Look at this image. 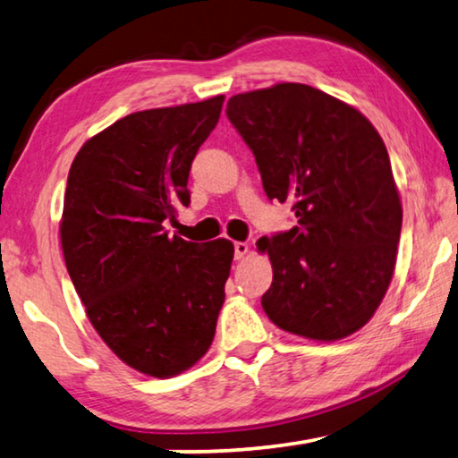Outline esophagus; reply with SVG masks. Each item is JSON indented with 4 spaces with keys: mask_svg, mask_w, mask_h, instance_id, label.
<instances>
[{
    "mask_svg": "<svg viewBox=\"0 0 458 458\" xmlns=\"http://www.w3.org/2000/svg\"><path fill=\"white\" fill-rule=\"evenodd\" d=\"M246 252H248V244L246 242H234V259L236 260L244 259Z\"/></svg>",
    "mask_w": 458,
    "mask_h": 458,
    "instance_id": "34e87169",
    "label": "esophagus"
}]
</instances>
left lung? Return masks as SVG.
I'll return each instance as SVG.
<instances>
[{"instance_id": "8db88e82", "label": "left lung", "mask_w": 458, "mask_h": 458, "mask_svg": "<svg viewBox=\"0 0 458 458\" xmlns=\"http://www.w3.org/2000/svg\"><path fill=\"white\" fill-rule=\"evenodd\" d=\"M226 114L268 199L293 201L299 222L257 242L273 262L262 309L294 335H352L382 303L400 242L402 204L382 137L353 106L299 82L234 95Z\"/></svg>"}]
</instances>
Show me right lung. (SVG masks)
Instances as JSON below:
<instances>
[{
    "label": "right lung",
    "instance_id": "1",
    "mask_svg": "<svg viewBox=\"0 0 458 458\" xmlns=\"http://www.w3.org/2000/svg\"><path fill=\"white\" fill-rule=\"evenodd\" d=\"M224 97L139 111L81 147L60 222L68 275L92 327L127 366L172 377L210 350L234 246L169 238Z\"/></svg>",
    "mask_w": 458,
    "mask_h": 458
}]
</instances>
